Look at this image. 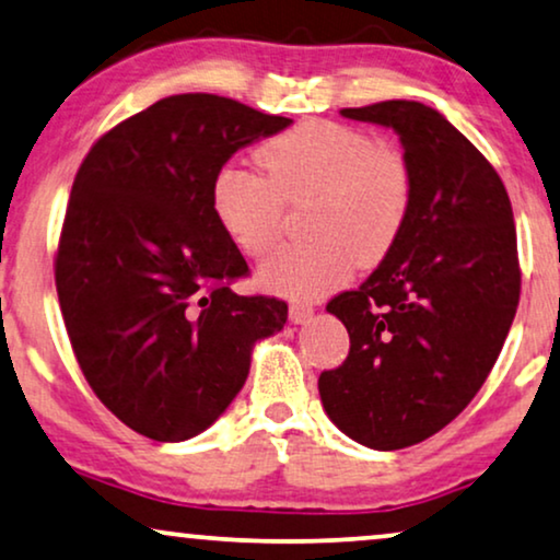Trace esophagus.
<instances>
[{
  "mask_svg": "<svg viewBox=\"0 0 560 560\" xmlns=\"http://www.w3.org/2000/svg\"><path fill=\"white\" fill-rule=\"evenodd\" d=\"M313 303H308V301H293L290 303V320H293V324H305V320H311V316H313Z\"/></svg>",
  "mask_w": 560,
  "mask_h": 560,
  "instance_id": "esophagus-1",
  "label": "esophagus"
}]
</instances>
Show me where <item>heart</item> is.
I'll list each match as a JSON object with an SVG mask.
<instances>
[{"instance_id": "b5f03b06", "label": "heart", "mask_w": 560, "mask_h": 560, "mask_svg": "<svg viewBox=\"0 0 560 560\" xmlns=\"http://www.w3.org/2000/svg\"><path fill=\"white\" fill-rule=\"evenodd\" d=\"M262 175L221 165L211 180V213L242 255L262 257L278 242L285 206H303L311 240L280 247L259 282L282 295L311 298L339 288L357 267H374L400 242L412 209V167L370 132L308 119L255 152Z\"/></svg>"}]
</instances>
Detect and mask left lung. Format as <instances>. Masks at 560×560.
<instances>
[{"mask_svg": "<svg viewBox=\"0 0 560 560\" xmlns=\"http://www.w3.org/2000/svg\"><path fill=\"white\" fill-rule=\"evenodd\" d=\"M341 114L400 135L416 190L395 249L326 305L349 354L320 372L318 393L349 439L395 451L448 425L492 372L520 303L517 232L492 163L431 106Z\"/></svg>", "mask_w": 560, "mask_h": 560, "instance_id": "8db88e82", "label": "left lung"}]
</instances>
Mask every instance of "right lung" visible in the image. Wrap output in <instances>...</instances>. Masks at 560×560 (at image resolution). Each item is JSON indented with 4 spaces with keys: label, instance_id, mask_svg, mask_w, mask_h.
<instances>
[{
    "label": "right lung",
    "instance_id": "1",
    "mask_svg": "<svg viewBox=\"0 0 560 560\" xmlns=\"http://www.w3.org/2000/svg\"><path fill=\"white\" fill-rule=\"evenodd\" d=\"M288 125L226 96H167L98 137L75 173L60 313L98 400L152 441L206 431L247 380L255 341L285 326V301L232 290L249 267L209 190L236 150Z\"/></svg>",
    "mask_w": 560,
    "mask_h": 560
}]
</instances>
